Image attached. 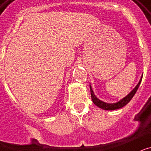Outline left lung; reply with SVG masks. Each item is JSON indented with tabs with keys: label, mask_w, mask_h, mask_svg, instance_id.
<instances>
[{
	"label": "left lung",
	"mask_w": 151,
	"mask_h": 151,
	"mask_svg": "<svg viewBox=\"0 0 151 151\" xmlns=\"http://www.w3.org/2000/svg\"><path fill=\"white\" fill-rule=\"evenodd\" d=\"M142 75L141 76V79H140L139 82L138 83V84L135 86V87L133 89L132 91L129 93V94L125 96L124 98L120 100L117 102H115V103H107V102H105V101H101L99 99H98L96 97V95L94 94L93 90H92L91 86L90 85V88H91V99L93 102L94 103L95 106H97L99 108L102 109H105V110H115V109H120L125 106L129 102V101L132 100V99L133 98V96L135 95V94L137 91L138 88L139 86L140 83H141V81H142Z\"/></svg>",
	"instance_id": "obj_1"
}]
</instances>
